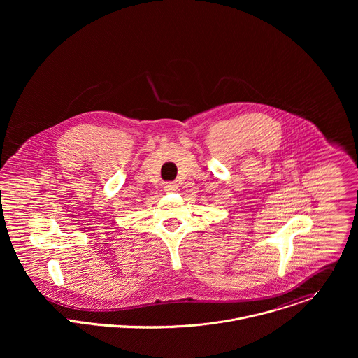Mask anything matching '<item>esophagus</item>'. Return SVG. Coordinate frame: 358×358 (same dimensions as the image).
Masks as SVG:
<instances>
[{
	"mask_svg": "<svg viewBox=\"0 0 358 358\" xmlns=\"http://www.w3.org/2000/svg\"><path fill=\"white\" fill-rule=\"evenodd\" d=\"M164 190H165V192H168V193H173V192H178V185H176V183H173V182H171V183H166V185L164 186Z\"/></svg>",
	"mask_w": 358,
	"mask_h": 358,
	"instance_id": "1",
	"label": "esophagus"
}]
</instances>
